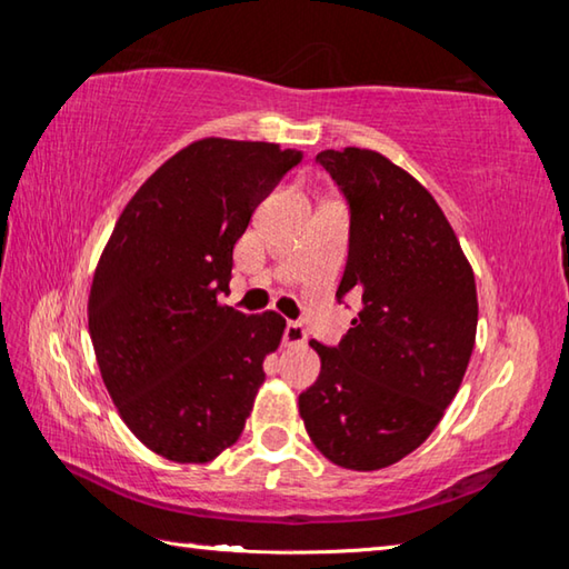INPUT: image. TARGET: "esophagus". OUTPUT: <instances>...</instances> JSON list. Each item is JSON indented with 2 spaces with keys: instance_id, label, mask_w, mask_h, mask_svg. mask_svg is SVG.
I'll list each match as a JSON object with an SVG mask.
<instances>
[{
  "instance_id": "obj_1",
  "label": "esophagus",
  "mask_w": 569,
  "mask_h": 569,
  "mask_svg": "<svg viewBox=\"0 0 569 569\" xmlns=\"http://www.w3.org/2000/svg\"><path fill=\"white\" fill-rule=\"evenodd\" d=\"M306 339H308V333L303 329V323H298V321L286 323V329H283V343L286 346H301V343H306Z\"/></svg>"
}]
</instances>
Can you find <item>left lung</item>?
Wrapping results in <instances>:
<instances>
[{
  "label": "left lung",
  "mask_w": 569,
  "mask_h": 569,
  "mask_svg": "<svg viewBox=\"0 0 569 569\" xmlns=\"http://www.w3.org/2000/svg\"><path fill=\"white\" fill-rule=\"evenodd\" d=\"M349 206L336 298L361 311L339 346L311 341L321 373L298 397L316 449L371 471L411 455L457 397L477 336V286L429 190L379 152L316 156Z\"/></svg>",
  "instance_id": "8db88e82"
}]
</instances>
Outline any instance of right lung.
Segmentation results:
<instances>
[{
  "label": "right lung",
  "mask_w": 569,
  "mask_h": 569,
  "mask_svg": "<svg viewBox=\"0 0 569 569\" xmlns=\"http://www.w3.org/2000/svg\"><path fill=\"white\" fill-rule=\"evenodd\" d=\"M301 150L206 138L142 182L92 278L88 323L104 387L142 445L206 465L240 437L286 321L218 303L233 246Z\"/></svg>",
  "instance_id": "obj_1"
}]
</instances>
